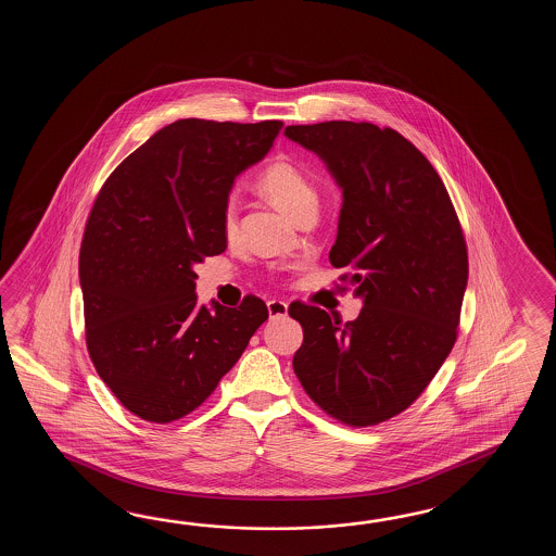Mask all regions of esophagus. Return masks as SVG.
Instances as JSON below:
<instances>
[{"label":"esophagus","instance_id":"esophagus-1","mask_svg":"<svg viewBox=\"0 0 556 556\" xmlns=\"http://www.w3.org/2000/svg\"><path fill=\"white\" fill-rule=\"evenodd\" d=\"M268 314H270V319L283 318L288 314V304L282 300H270L268 302Z\"/></svg>","mask_w":556,"mask_h":556}]
</instances>
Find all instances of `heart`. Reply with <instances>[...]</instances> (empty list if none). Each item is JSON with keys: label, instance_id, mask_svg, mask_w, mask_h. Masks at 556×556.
Returning a JSON list of instances; mask_svg holds the SVG:
<instances>
[{"label": "heart", "instance_id": "1", "mask_svg": "<svg viewBox=\"0 0 556 556\" xmlns=\"http://www.w3.org/2000/svg\"><path fill=\"white\" fill-rule=\"evenodd\" d=\"M258 187L264 194L283 206L295 220L318 211L319 190L314 178L302 166L290 161H274L262 170ZM226 237H235L238 228L237 206L230 201L223 213Z\"/></svg>", "mask_w": 556, "mask_h": 556}]
</instances>
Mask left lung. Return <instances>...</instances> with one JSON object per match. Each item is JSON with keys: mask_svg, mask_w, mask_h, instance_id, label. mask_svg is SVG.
<instances>
[{"mask_svg": "<svg viewBox=\"0 0 556 556\" xmlns=\"http://www.w3.org/2000/svg\"><path fill=\"white\" fill-rule=\"evenodd\" d=\"M342 189L333 268L362 312L340 324L292 304L304 328L295 376L319 407L354 427L402 414L435 378L457 338L469 262L462 225L438 170L397 130L371 123L290 125Z\"/></svg>", "mask_w": 556, "mask_h": 556, "instance_id": "8db88e82", "label": "left lung"}]
</instances>
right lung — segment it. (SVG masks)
Segmentation results:
<instances>
[{"mask_svg": "<svg viewBox=\"0 0 556 556\" xmlns=\"http://www.w3.org/2000/svg\"><path fill=\"white\" fill-rule=\"evenodd\" d=\"M282 127L180 118L129 154L94 201L79 252L87 350L144 421L194 412L268 319L256 295L199 306L194 266L225 252L228 194Z\"/></svg>", "mask_w": 556, "mask_h": 556, "instance_id": "right-lung-1", "label": "right lung"}]
</instances>
